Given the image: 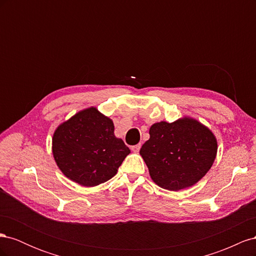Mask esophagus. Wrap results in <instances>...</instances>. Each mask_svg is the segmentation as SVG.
<instances>
[{"label":"esophagus","instance_id":"esophagus-1","mask_svg":"<svg viewBox=\"0 0 256 256\" xmlns=\"http://www.w3.org/2000/svg\"><path fill=\"white\" fill-rule=\"evenodd\" d=\"M140 148H141V144H136V145L131 146V150H132L134 152H138V150H140Z\"/></svg>","mask_w":256,"mask_h":256}]
</instances>
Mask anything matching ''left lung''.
<instances>
[{
    "mask_svg": "<svg viewBox=\"0 0 256 256\" xmlns=\"http://www.w3.org/2000/svg\"><path fill=\"white\" fill-rule=\"evenodd\" d=\"M140 150L152 180L161 188L177 191L198 182L212 168L216 154L212 132L192 118L156 122Z\"/></svg>",
    "mask_w": 256,
    "mask_h": 256,
    "instance_id": "8db88e82",
    "label": "left lung"
}]
</instances>
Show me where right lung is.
<instances>
[{
	"instance_id": "right-lung-1",
	"label": "right lung",
	"mask_w": 256,
	"mask_h": 256,
	"mask_svg": "<svg viewBox=\"0 0 256 256\" xmlns=\"http://www.w3.org/2000/svg\"><path fill=\"white\" fill-rule=\"evenodd\" d=\"M129 152L114 136L113 122L95 108L76 113L53 134V156L60 171L86 187L111 180Z\"/></svg>"
}]
</instances>
